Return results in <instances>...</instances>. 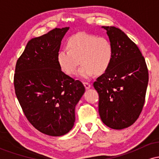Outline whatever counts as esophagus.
<instances>
[{"label":"esophagus","instance_id":"1","mask_svg":"<svg viewBox=\"0 0 159 159\" xmlns=\"http://www.w3.org/2000/svg\"><path fill=\"white\" fill-rule=\"evenodd\" d=\"M83 84L85 87L86 89H89L90 87V84L88 83L87 81H83Z\"/></svg>","mask_w":159,"mask_h":159}]
</instances>
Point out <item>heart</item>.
I'll return each instance as SVG.
<instances>
[{
    "mask_svg": "<svg viewBox=\"0 0 159 159\" xmlns=\"http://www.w3.org/2000/svg\"><path fill=\"white\" fill-rule=\"evenodd\" d=\"M66 44L68 49H61L57 55L58 65L64 73L73 74L79 60L82 65L78 75L84 78L105 73L110 67L114 48L107 38L81 32L71 36Z\"/></svg>",
    "mask_w": 159,
    "mask_h": 159,
    "instance_id": "1",
    "label": "heart"
}]
</instances>
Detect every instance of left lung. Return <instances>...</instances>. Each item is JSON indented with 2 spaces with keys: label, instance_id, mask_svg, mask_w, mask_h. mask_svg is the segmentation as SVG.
I'll return each mask as SVG.
<instances>
[{
  "label": "left lung",
  "instance_id": "8db88e82",
  "mask_svg": "<svg viewBox=\"0 0 159 159\" xmlns=\"http://www.w3.org/2000/svg\"><path fill=\"white\" fill-rule=\"evenodd\" d=\"M114 48L111 64L93 83L98 94V113L114 129L132 125L145 102L149 72L145 59L134 42L115 27H102Z\"/></svg>",
  "mask_w": 159,
  "mask_h": 159
}]
</instances>
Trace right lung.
<instances>
[{
    "mask_svg": "<svg viewBox=\"0 0 159 159\" xmlns=\"http://www.w3.org/2000/svg\"><path fill=\"white\" fill-rule=\"evenodd\" d=\"M69 28H54L30 39L16 65L14 87L24 114L35 129L50 136L72 129L75 107L85 90L81 81L62 72L57 61Z\"/></svg>",
    "mask_w": 159,
    "mask_h": 159,
    "instance_id": "right-lung-1",
    "label": "right lung"
}]
</instances>
